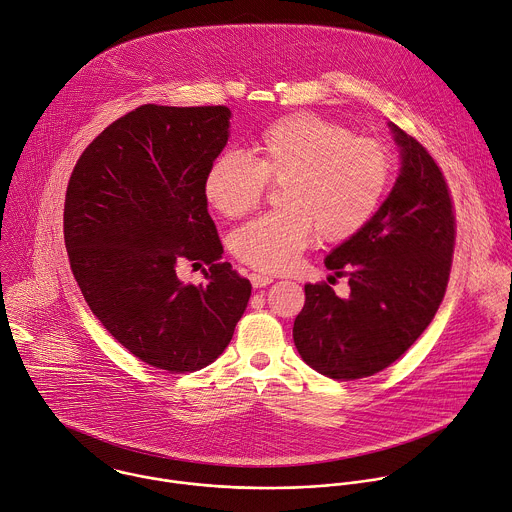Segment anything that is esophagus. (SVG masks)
I'll use <instances>...</instances> for the list:
<instances>
[{"label": "esophagus", "mask_w": 512, "mask_h": 512, "mask_svg": "<svg viewBox=\"0 0 512 512\" xmlns=\"http://www.w3.org/2000/svg\"><path fill=\"white\" fill-rule=\"evenodd\" d=\"M249 279H251V285H253L255 289H259V287H267L269 283H273V277H271V275H267V273H251V275H249Z\"/></svg>", "instance_id": "1"}]
</instances>
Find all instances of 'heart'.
<instances>
[{
    "label": "heart",
    "mask_w": 512,
    "mask_h": 512,
    "mask_svg": "<svg viewBox=\"0 0 512 512\" xmlns=\"http://www.w3.org/2000/svg\"><path fill=\"white\" fill-rule=\"evenodd\" d=\"M392 179L386 144L354 136L333 120L295 112L269 124L253 142V160L219 154L207 168L203 193L221 215L237 219L257 209L267 185H279L283 209L265 213L231 235L233 255L259 271L295 265L313 233L339 243L376 215Z\"/></svg>",
    "instance_id": "b5f03b06"
}]
</instances>
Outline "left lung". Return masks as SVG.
I'll return each mask as SVG.
<instances>
[{"instance_id": "8db88e82", "label": "left lung", "mask_w": 512, "mask_h": 512, "mask_svg": "<svg viewBox=\"0 0 512 512\" xmlns=\"http://www.w3.org/2000/svg\"><path fill=\"white\" fill-rule=\"evenodd\" d=\"M402 168L370 223L335 247L325 267L348 277L350 297L305 285L293 342L307 366L333 380H360L392 366L434 319L450 277L456 219L430 152L390 122Z\"/></svg>"}]
</instances>
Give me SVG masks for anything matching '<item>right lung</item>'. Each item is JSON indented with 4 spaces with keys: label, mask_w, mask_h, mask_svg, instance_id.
<instances>
[{
    "label": "right lung",
    "mask_w": 512,
    "mask_h": 512,
    "mask_svg": "<svg viewBox=\"0 0 512 512\" xmlns=\"http://www.w3.org/2000/svg\"><path fill=\"white\" fill-rule=\"evenodd\" d=\"M227 106L144 104L80 154L66 191L64 241L78 287L134 358L168 374L197 372L229 346L251 297L221 261L203 181L229 140ZM183 260L207 284L185 286Z\"/></svg>",
    "instance_id": "right-lung-1"
}]
</instances>
